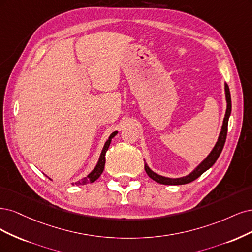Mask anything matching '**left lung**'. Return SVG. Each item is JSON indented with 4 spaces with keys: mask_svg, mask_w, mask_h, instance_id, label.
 <instances>
[{
    "mask_svg": "<svg viewBox=\"0 0 252 252\" xmlns=\"http://www.w3.org/2000/svg\"><path fill=\"white\" fill-rule=\"evenodd\" d=\"M224 89H225V98H226V112H225V117L223 120V125L221 127V132L219 134L218 137V141L216 142L214 149L212 150L207 157L203 160L199 165H197V167L194 168L193 170L183 177L180 178H169V177H164L158 175L157 173L153 172V170L149 167V165L147 163H144V169L147 174L149 175L150 178L154 181H156L160 184H165V185H182V184H186L192 182L193 180H196L197 178H199L203 173L206 172L207 169H209L212 167L215 162L217 161V159L220 156V154L224 148L225 144V140H226V136H227V126H228V119L230 116L231 113V97H230V91H229V87L226 83L224 84Z\"/></svg>",
    "mask_w": 252,
    "mask_h": 252,
    "instance_id": "obj_1",
    "label": "left lung"
}]
</instances>
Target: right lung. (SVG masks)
Returning a JSON list of instances; mask_svg holds the SVG:
<instances>
[{
	"mask_svg": "<svg viewBox=\"0 0 252 252\" xmlns=\"http://www.w3.org/2000/svg\"><path fill=\"white\" fill-rule=\"evenodd\" d=\"M117 133H118L117 131L113 132V133L110 135L109 139H108L107 141H105V143H104V145H103V148H102V151H101V153H100L99 159H98V161H97V164L95 165V167L93 168L92 172H91L90 174H89L87 177L83 178V179H80V180H78V181H76V182H74V183H72V185H77V186H78V185H85V184H88V183H92V182H94V181H96L97 179H98V178L100 177V175L102 174L103 168H104V164H105V153H107V151H108V149H109V147H110V143H111L112 139L117 135Z\"/></svg>",
	"mask_w": 252,
	"mask_h": 252,
	"instance_id": "obj_1",
	"label": "right lung"
}]
</instances>
